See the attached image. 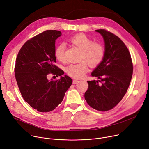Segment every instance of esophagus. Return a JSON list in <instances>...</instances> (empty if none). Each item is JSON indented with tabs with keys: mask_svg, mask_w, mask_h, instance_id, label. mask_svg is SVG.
Returning a JSON list of instances; mask_svg holds the SVG:
<instances>
[{
	"mask_svg": "<svg viewBox=\"0 0 149 149\" xmlns=\"http://www.w3.org/2000/svg\"><path fill=\"white\" fill-rule=\"evenodd\" d=\"M77 82H79V81L76 80V79H74V80L73 81V84H77Z\"/></svg>",
	"mask_w": 149,
	"mask_h": 149,
	"instance_id": "34e87169",
	"label": "esophagus"
}]
</instances>
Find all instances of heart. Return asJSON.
Returning <instances> with one entry per match:
<instances>
[{
    "instance_id": "b5f03b06",
    "label": "heart",
    "mask_w": 149,
    "mask_h": 149,
    "mask_svg": "<svg viewBox=\"0 0 149 149\" xmlns=\"http://www.w3.org/2000/svg\"><path fill=\"white\" fill-rule=\"evenodd\" d=\"M70 41L81 49L79 63H72L65 67L66 73L71 77L76 79L82 77L89 70L88 62L91 67H96L102 62L105 55L104 46L98 42H93L90 37L84 33H79L70 39ZM65 45L59 44L56 47L54 56L59 61L65 59Z\"/></svg>"
}]
</instances>
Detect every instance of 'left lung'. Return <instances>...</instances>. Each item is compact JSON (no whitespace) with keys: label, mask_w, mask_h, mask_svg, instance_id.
Here are the masks:
<instances>
[{"label":"left lung","mask_w":149,"mask_h":149,"mask_svg":"<svg viewBox=\"0 0 149 149\" xmlns=\"http://www.w3.org/2000/svg\"><path fill=\"white\" fill-rule=\"evenodd\" d=\"M105 42L104 60L91 73L97 81H88V88L84 95L93 109L105 111L114 108L121 101L128 89L133 74L130 53L119 37L104 29L96 30Z\"/></svg>","instance_id":"obj_1"}]
</instances>
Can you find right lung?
Returning <instances> with one entry per match:
<instances>
[{
	"instance_id": "right-lung-1",
	"label": "right lung",
	"mask_w": 149,
	"mask_h": 149,
	"mask_svg": "<svg viewBox=\"0 0 149 149\" xmlns=\"http://www.w3.org/2000/svg\"><path fill=\"white\" fill-rule=\"evenodd\" d=\"M60 31L47 30L28 40L19 50L15 67L17 86L24 100L34 109L49 112L62 101L72 78L55 65V41ZM61 76L48 80L49 74Z\"/></svg>"
}]
</instances>
